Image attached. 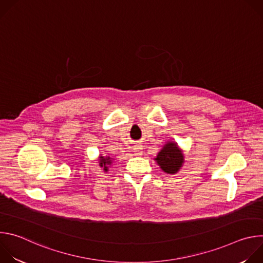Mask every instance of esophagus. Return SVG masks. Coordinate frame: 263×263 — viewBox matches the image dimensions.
<instances>
[{
	"label": "esophagus",
	"mask_w": 263,
	"mask_h": 263,
	"mask_svg": "<svg viewBox=\"0 0 263 263\" xmlns=\"http://www.w3.org/2000/svg\"><path fill=\"white\" fill-rule=\"evenodd\" d=\"M142 154V151H141V146L140 145H136L134 147V155L135 156H140Z\"/></svg>",
	"instance_id": "esophagus-1"
}]
</instances>
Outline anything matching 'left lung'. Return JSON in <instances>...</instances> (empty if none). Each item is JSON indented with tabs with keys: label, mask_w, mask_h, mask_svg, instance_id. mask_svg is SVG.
<instances>
[{
	"label": "left lung",
	"mask_w": 263,
	"mask_h": 263,
	"mask_svg": "<svg viewBox=\"0 0 263 263\" xmlns=\"http://www.w3.org/2000/svg\"><path fill=\"white\" fill-rule=\"evenodd\" d=\"M159 167L166 174H177L184 164V154L178 143L168 140L154 158Z\"/></svg>",
	"instance_id": "left-lung-1"
}]
</instances>
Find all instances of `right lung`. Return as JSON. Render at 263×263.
I'll return each instance as SVG.
<instances>
[{"label": "right lung", "mask_w": 263, "mask_h": 263, "mask_svg": "<svg viewBox=\"0 0 263 263\" xmlns=\"http://www.w3.org/2000/svg\"><path fill=\"white\" fill-rule=\"evenodd\" d=\"M112 162H114V158H111L110 156H103V155H100L99 156V165L100 167H103V171L104 172H108V166L112 164Z\"/></svg>", "instance_id": "1"}]
</instances>
